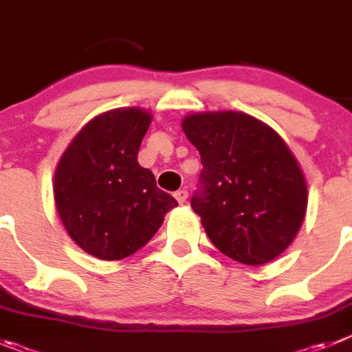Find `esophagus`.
<instances>
[{
    "label": "esophagus",
    "instance_id": "1",
    "mask_svg": "<svg viewBox=\"0 0 352 352\" xmlns=\"http://www.w3.org/2000/svg\"><path fill=\"white\" fill-rule=\"evenodd\" d=\"M175 198L180 205H184L186 204V199H188V191H186V189H179V191L175 192Z\"/></svg>",
    "mask_w": 352,
    "mask_h": 352
}]
</instances>
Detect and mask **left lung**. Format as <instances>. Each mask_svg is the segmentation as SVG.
<instances>
[{
	"label": "left lung",
	"mask_w": 352,
	"mask_h": 352,
	"mask_svg": "<svg viewBox=\"0 0 352 352\" xmlns=\"http://www.w3.org/2000/svg\"><path fill=\"white\" fill-rule=\"evenodd\" d=\"M204 170L191 207L228 258L265 265L293 242L307 210V182L277 133L243 112L184 117Z\"/></svg>",
	"instance_id": "obj_1"
}]
</instances>
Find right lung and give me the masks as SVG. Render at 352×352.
I'll use <instances>...</instances> for the list:
<instances>
[{
    "mask_svg": "<svg viewBox=\"0 0 352 352\" xmlns=\"http://www.w3.org/2000/svg\"><path fill=\"white\" fill-rule=\"evenodd\" d=\"M153 117L145 110L100 113L72 140L54 175V199L68 235L98 259L137 252L177 207L138 164V148Z\"/></svg>",
    "mask_w": 352,
    "mask_h": 352,
    "instance_id": "add662e5",
    "label": "right lung"
}]
</instances>
